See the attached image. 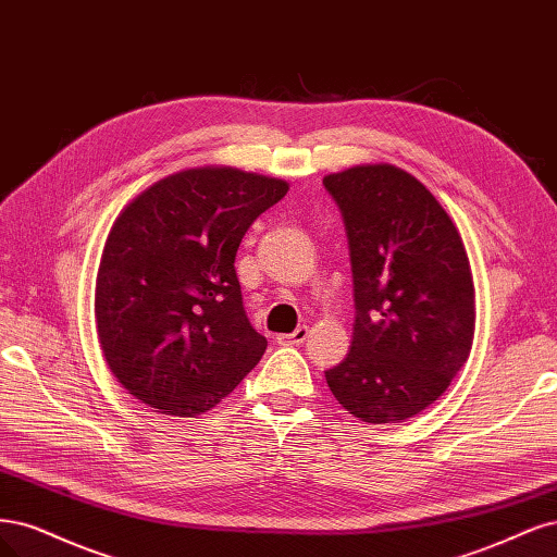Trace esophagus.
<instances>
[{"label": "esophagus", "mask_w": 557, "mask_h": 557, "mask_svg": "<svg viewBox=\"0 0 557 557\" xmlns=\"http://www.w3.org/2000/svg\"><path fill=\"white\" fill-rule=\"evenodd\" d=\"M308 333H310L308 326H298L294 333L277 335V343H280V345H302L305 337H308Z\"/></svg>", "instance_id": "esophagus-1"}]
</instances>
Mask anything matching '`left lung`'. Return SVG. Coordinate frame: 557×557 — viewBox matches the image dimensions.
Masks as SVG:
<instances>
[{
	"instance_id": "8db88e82",
	"label": "left lung",
	"mask_w": 557,
	"mask_h": 557,
	"mask_svg": "<svg viewBox=\"0 0 557 557\" xmlns=\"http://www.w3.org/2000/svg\"><path fill=\"white\" fill-rule=\"evenodd\" d=\"M343 212L354 333L329 388L366 423H403L451 384L474 339V280L460 233L433 194L393 164L324 177Z\"/></svg>"
}]
</instances>
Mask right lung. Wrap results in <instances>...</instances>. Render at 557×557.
<instances>
[{
    "instance_id": "add662e5",
    "label": "right lung",
    "mask_w": 557,
    "mask_h": 557,
    "mask_svg": "<svg viewBox=\"0 0 557 557\" xmlns=\"http://www.w3.org/2000/svg\"><path fill=\"white\" fill-rule=\"evenodd\" d=\"M286 191L280 177L199 166L122 208L99 261L95 321L106 363L136 400L199 417L261 361L268 343L245 314L233 261Z\"/></svg>"
}]
</instances>
